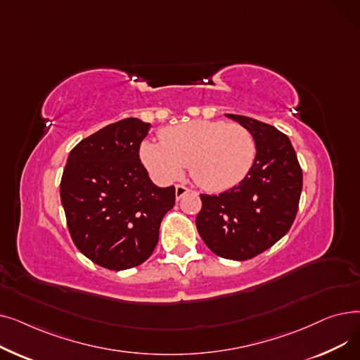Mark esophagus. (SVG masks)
Here are the masks:
<instances>
[{
  "label": "esophagus",
  "instance_id": "1",
  "mask_svg": "<svg viewBox=\"0 0 360 360\" xmlns=\"http://www.w3.org/2000/svg\"><path fill=\"white\" fill-rule=\"evenodd\" d=\"M188 193H190V190H188L186 186H184V185H176L175 186V197H176V200H181Z\"/></svg>",
  "mask_w": 360,
  "mask_h": 360
}]
</instances>
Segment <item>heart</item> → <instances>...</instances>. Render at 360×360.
<instances>
[{"mask_svg": "<svg viewBox=\"0 0 360 360\" xmlns=\"http://www.w3.org/2000/svg\"><path fill=\"white\" fill-rule=\"evenodd\" d=\"M255 155L248 128L205 120L167 127L160 131V141L146 140L140 147L141 162L155 179L174 181L188 165L194 182L207 191L238 185L248 175Z\"/></svg>", "mask_w": 360, "mask_h": 360, "instance_id": "obj_1", "label": "heart"}]
</instances>
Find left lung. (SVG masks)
Segmentation results:
<instances>
[{"mask_svg":"<svg viewBox=\"0 0 360 360\" xmlns=\"http://www.w3.org/2000/svg\"><path fill=\"white\" fill-rule=\"evenodd\" d=\"M255 139L257 155L248 175L219 195L201 194L197 231L216 255L250 259L285 236L296 217L302 169L286 134L250 117L226 113Z\"/></svg>","mask_w":360,"mask_h":360,"instance_id":"1","label":"left lung"}]
</instances>
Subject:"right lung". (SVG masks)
<instances>
[{
    "mask_svg": "<svg viewBox=\"0 0 360 360\" xmlns=\"http://www.w3.org/2000/svg\"><path fill=\"white\" fill-rule=\"evenodd\" d=\"M150 124L125 118L82 140L68 155L60 193L72 242L109 270L143 264L155 251L175 186L151 182L140 160Z\"/></svg>",
    "mask_w": 360,
    "mask_h": 360,
    "instance_id": "obj_1",
    "label": "right lung"
}]
</instances>
